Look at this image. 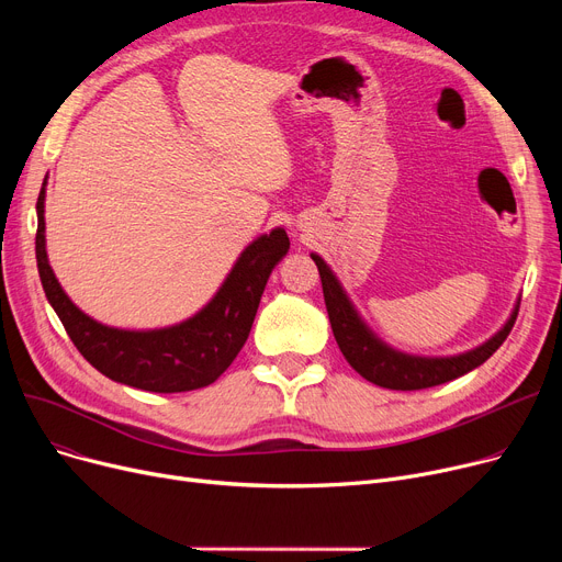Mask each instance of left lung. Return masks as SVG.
<instances>
[{
	"instance_id": "left-lung-1",
	"label": "left lung",
	"mask_w": 562,
	"mask_h": 562,
	"mask_svg": "<svg viewBox=\"0 0 562 562\" xmlns=\"http://www.w3.org/2000/svg\"><path fill=\"white\" fill-rule=\"evenodd\" d=\"M312 259L318 266L323 299H326V310L330 316V326L339 344V350L344 352V358L352 369L378 387L415 392V390L445 385V382L469 373L471 369L481 367L492 352L506 341L519 312V301H517L510 318L506 321V326L501 328L494 337H490L485 344L476 346L474 350H467L451 358L407 356V352L394 350L392 346L380 341L371 333V328L362 321L358 310L352 307L350 299L346 296V291L335 278L330 266L314 252H312Z\"/></svg>"
}]
</instances>
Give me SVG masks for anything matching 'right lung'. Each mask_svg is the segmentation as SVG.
Listing matches in <instances>:
<instances>
[{"label":"right lung","instance_id":"add662e5","mask_svg":"<svg viewBox=\"0 0 562 562\" xmlns=\"http://www.w3.org/2000/svg\"><path fill=\"white\" fill-rule=\"evenodd\" d=\"M45 184L38 193L36 261L45 296L81 356L123 385L177 394L212 385L244 348L276 263L289 252L282 227L261 234L232 266L216 296L191 318L157 330H123L83 314L58 284L45 250Z\"/></svg>","mask_w":562,"mask_h":562}]
</instances>
